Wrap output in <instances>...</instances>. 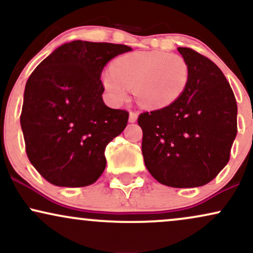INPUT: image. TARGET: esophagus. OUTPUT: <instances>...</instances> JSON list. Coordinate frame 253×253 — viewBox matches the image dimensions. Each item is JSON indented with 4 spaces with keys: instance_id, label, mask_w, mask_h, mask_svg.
<instances>
[{
    "instance_id": "34e87169",
    "label": "esophagus",
    "mask_w": 253,
    "mask_h": 253,
    "mask_svg": "<svg viewBox=\"0 0 253 253\" xmlns=\"http://www.w3.org/2000/svg\"><path fill=\"white\" fill-rule=\"evenodd\" d=\"M138 115H139L138 112L130 111V113H129V123H135V121L138 120Z\"/></svg>"
}]
</instances>
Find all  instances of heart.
Returning <instances> with one entry per match:
<instances>
[{
  "label": "heart",
  "instance_id": "b5f03b06",
  "mask_svg": "<svg viewBox=\"0 0 253 253\" xmlns=\"http://www.w3.org/2000/svg\"><path fill=\"white\" fill-rule=\"evenodd\" d=\"M188 79L187 62L178 54L136 51L118 57L112 71L103 73L102 84L114 102H124L128 89H135L140 106L163 108L181 96Z\"/></svg>",
  "mask_w": 253,
  "mask_h": 253
}]
</instances>
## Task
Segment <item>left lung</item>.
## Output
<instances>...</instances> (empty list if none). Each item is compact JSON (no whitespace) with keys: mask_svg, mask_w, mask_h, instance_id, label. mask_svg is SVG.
<instances>
[{"mask_svg":"<svg viewBox=\"0 0 253 253\" xmlns=\"http://www.w3.org/2000/svg\"><path fill=\"white\" fill-rule=\"evenodd\" d=\"M190 68L181 96L139 115L142 156L160 184L185 188L213 180L230 160L237 135V102L219 67L191 48L179 47Z\"/></svg>","mask_w":253,"mask_h":253,"instance_id":"1","label":"left lung"}]
</instances>
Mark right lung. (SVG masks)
<instances>
[{"label": "right lung", "mask_w": 253, "mask_h": 253, "mask_svg": "<svg viewBox=\"0 0 253 253\" xmlns=\"http://www.w3.org/2000/svg\"><path fill=\"white\" fill-rule=\"evenodd\" d=\"M125 44L72 41L30 74L21 112L26 153L36 171L56 186L95 182L106 167V146L127 126L128 112L105 105L103 67Z\"/></svg>", "instance_id": "1"}]
</instances>
